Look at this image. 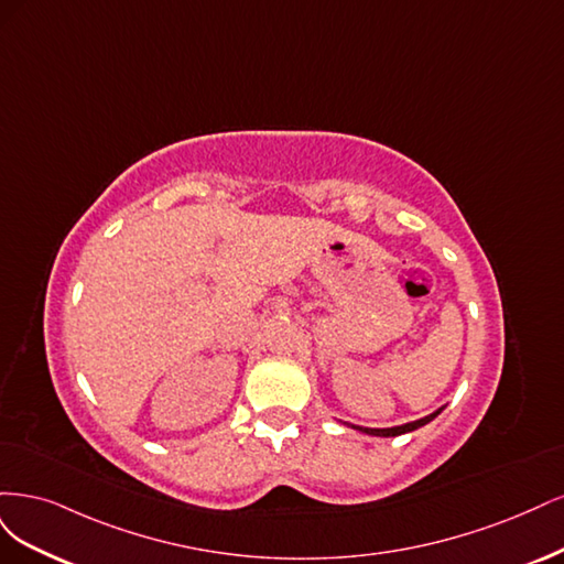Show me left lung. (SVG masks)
<instances>
[{"label": "left lung", "instance_id": "obj_1", "mask_svg": "<svg viewBox=\"0 0 564 564\" xmlns=\"http://www.w3.org/2000/svg\"><path fill=\"white\" fill-rule=\"evenodd\" d=\"M441 412H443V408L435 410V412L429 414V416H424V420H416V422H410V424H403V426H393V429H366V426H354V429H358V431H362V433H370V435H381V438H393V435H403V433H408V431H414V429H420V426L429 424V422L435 420V416H438Z\"/></svg>", "mask_w": 564, "mask_h": 564}]
</instances>
